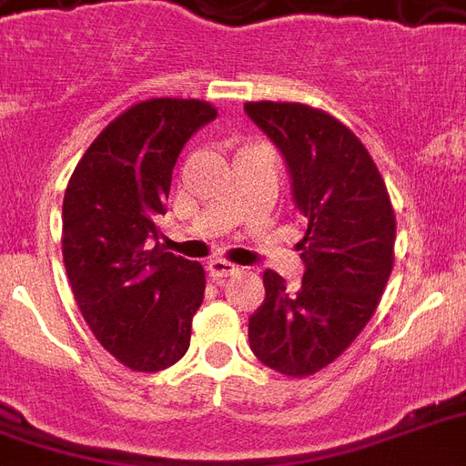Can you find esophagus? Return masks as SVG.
I'll return each mask as SVG.
<instances>
[{"label": "esophagus", "instance_id": "obj_1", "mask_svg": "<svg viewBox=\"0 0 466 466\" xmlns=\"http://www.w3.org/2000/svg\"><path fill=\"white\" fill-rule=\"evenodd\" d=\"M237 271H239V266L229 264L225 258H212L208 264V273L212 279H227V276H232Z\"/></svg>", "mask_w": 466, "mask_h": 466}]
</instances>
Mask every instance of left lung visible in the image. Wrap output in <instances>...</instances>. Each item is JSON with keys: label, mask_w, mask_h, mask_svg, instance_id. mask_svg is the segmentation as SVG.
Returning a JSON list of instances; mask_svg holds the SVG:
<instances>
[{"label": "left lung", "mask_w": 466, "mask_h": 466, "mask_svg": "<svg viewBox=\"0 0 466 466\" xmlns=\"http://www.w3.org/2000/svg\"><path fill=\"white\" fill-rule=\"evenodd\" d=\"M271 138L305 218L303 283L266 268L264 303L248 318V347L286 376L328 367L360 335L393 268L396 218L383 177L360 138L335 116L293 102H247Z\"/></svg>", "instance_id": "left-lung-1"}]
</instances>
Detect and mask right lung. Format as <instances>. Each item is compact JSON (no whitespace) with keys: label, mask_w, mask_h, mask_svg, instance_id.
Wrapping results in <instances>:
<instances>
[{"label":"right lung","mask_w":466,"mask_h":466,"mask_svg":"<svg viewBox=\"0 0 466 466\" xmlns=\"http://www.w3.org/2000/svg\"><path fill=\"white\" fill-rule=\"evenodd\" d=\"M215 116L200 99L138 102L92 141L66 187L70 289L97 342L134 371H161L190 347L205 271L163 254L156 219L166 215L177 156Z\"/></svg>","instance_id":"1"}]
</instances>
